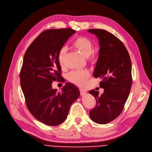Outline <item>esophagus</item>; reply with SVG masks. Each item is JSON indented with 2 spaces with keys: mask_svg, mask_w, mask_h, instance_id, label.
<instances>
[{
  "mask_svg": "<svg viewBox=\"0 0 152 152\" xmlns=\"http://www.w3.org/2000/svg\"><path fill=\"white\" fill-rule=\"evenodd\" d=\"M80 94L82 96H84L87 93V91L86 90H84L83 89H80Z\"/></svg>",
  "mask_w": 152,
  "mask_h": 152,
  "instance_id": "obj_1",
  "label": "esophagus"
}]
</instances>
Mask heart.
Listing matches in <instances>:
<instances>
[{
    "label": "heart",
    "instance_id": "b5f03b06",
    "mask_svg": "<svg viewBox=\"0 0 152 152\" xmlns=\"http://www.w3.org/2000/svg\"><path fill=\"white\" fill-rule=\"evenodd\" d=\"M72 47L88 59L91 63L96 61V56L93 51V44L92 41L86 37H78L72 42ZM66 49L62 48L58 53V63L61 67L64 66ZM90 76V73L87 70H77L70 72L67 75L68 80L78 86H84L87 79Z\"/></svg>",
    "mask_w": 152,
    "mask_h": 152
}]
</instances>
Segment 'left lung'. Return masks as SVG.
Masks as SVG:
<instances>
[{
  "label": "left lung",
  "instance_id": "8db88e82",
  "mask_svg": "<svg viewBox=\"0 0 152 152\" xmlns=\"http://www.w3.org/2000/svg\"><path fill=\"white\" fill-rule=\"evenodd\" d=\"M99 40V51L93 75L102 79L99 86L104 93L91 90L96 107L90 110L93 122L106 124L119 116L124 109L132 86V65L129 54L122 41L102 29L87 30Z\"/></svg>",
  "mask_w": 152,
  "mask_h": 152
}]
</instances>
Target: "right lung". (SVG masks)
<instances>
[{
    "mask_svg": "<svg viewBox=\"0 0 152 152\" xmlns=\"http://www.w3.org/2000/svg\"><path fill=\"white\" fill-rule=\"evenodd\" d=\"M75 32L71 28L45 30L24 55L20 77L26 107L37 120L48 126L65 121L71 104L80 96L79 89L68 82L59 93L52 88L53 81L62 78L58 53Z\"/></svg>",
    "mask_w": 152,
    "mask_h": 152,
    "instance_id": "right-lung-1",
    "label": "right lung"
}]
</instances>
